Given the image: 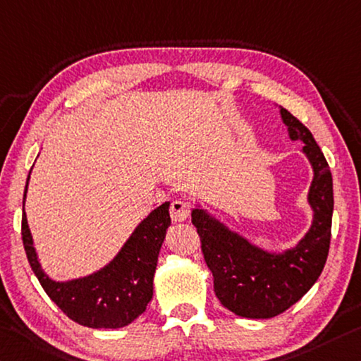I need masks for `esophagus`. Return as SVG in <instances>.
<instances>
[{
	"label": "esophagus",
	"instance_id": "34e87169",
	"mask_svg": "<svg viewBox=\"0 0 361 361\" xmlns=\"http://www.w3.org/2000/svg\"><path fill=\"white\" fill-rule=\"evenodd\" d=\"M191 214V207L185 199H173L170 204V215L173 221H183L186 220Z\"/></svg>",
	"mask_w": 361,
	"mask_h": 361
}]
</instances>
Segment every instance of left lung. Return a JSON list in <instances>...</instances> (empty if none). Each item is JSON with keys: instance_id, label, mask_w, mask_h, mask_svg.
<instances>
[{"instance_id": "8db88e82", "label": "left lung", "mask_w": 361, "mask_h": 361, "mask_svg": "<svg viewBox=\"0 0 361 361\" xmlns=\"http://www.w3.org/2000/svg\"><path fill=\"white\" fill-rule=\"evenodd\" d=\"M294 141L304 142L314 178L308 201L314 210L310 231L295 249L271 255L212 220L205 212H192V225L201 238V250L214 273L215 295L223 307L244 318H273L300 300L322 274L331 244L333 223V175L312 131L281 109Z\"/></svg>"}]
</instances>
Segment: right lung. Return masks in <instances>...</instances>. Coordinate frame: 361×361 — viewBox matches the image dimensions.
<instances>
[{
    "label": "right lung",
    "mask_w": 361,
    "mask_h": 361,
    "mask_svg": "<svg viewBox=\"0 0 361 361\" xmlns=\"http://www.w3.org/2000/svg\"><path fill=\"white\" fill-rule=\"evenodd\" d=\"M169 207L170 202H165L151 212L106 268L68 283L51 281L42 271L24 212L22 243L28 263L44 293L73 322L88 328H123L135 322L152 299L159 250L170 226Z\"/></svg>",
    "instance_id": "obj_1"
}]
</instances>
